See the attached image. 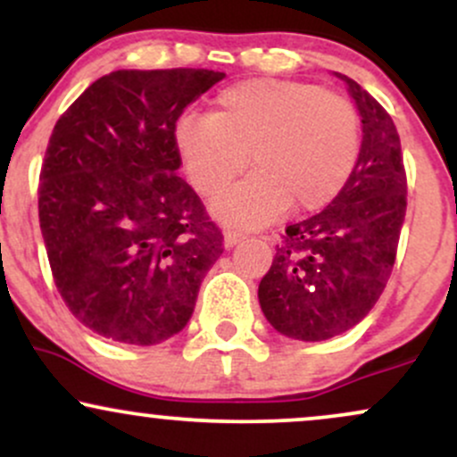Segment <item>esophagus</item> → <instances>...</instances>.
Instances as JSON below:
<instances>
[{
	"label": "esophagus",
	"instance_id": "34e87169",
	"mask_svg": "<svg viewBox=\"0 0 457 457\" xmlns=\"http://www.w3.org/2000/svg\"><path fill=\"white\" fill-rule=\"evenodd\" d=\"M240 238H245V234L236 232V229H232V228L225 229V234H223V243H225V246H228V249H229V246H234L236 243H238Z\"/></svg>",
	"mask_w": 457,
	"mask_h": 457
}]
</instances>
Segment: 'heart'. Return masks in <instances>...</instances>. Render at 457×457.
Returning a JSON list of instances; mask_svg holds the SVG:
<instances>
[{
	"label": "heart",
	"instance_id": "heart-1",
	"mask_svg": "<svg viewBox=\"0 0 457 457\" xmlns=\"http://www.w3.org/2000/svg\"><path fill=\"white\" fill-rule=\"evenodd\" d=\"M176 152L199 195L219 197V217L258 225L292 204L324 208L342 193L361 154V118L348 98L313 83L249 79L217 94L211 115L176 124Z\"/></svg>",
	"mask_w": 457,
	"mask_h": 457
}]
</instances>
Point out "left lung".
I'll return each instance as SVG.
<instances>
[{"mask_svg":"<svg viewBox=\"0 0 457 457\" xmlns=\"http://www.w3.org/2000/svg\"><path fill=\"white\" fill-rule=\"evenodd\" d=\"M335 75L348 83L363 122L359 161L324 211L287 225L258 287L266 320L301 342L342 335L371 312L406 217V170L391 115L354 79Z\"/></svg>","mask_w":457,"mask_h":457,"instance_id":"8db88e82","label":"left lung"}]
</instances>
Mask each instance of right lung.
<instances>
[{
    "label": "right lung",
    "instance_id": "1",
    "mask_svg": "<svg viewBox=\"0 0 457 457\" xmlns=\"http://www.w3.org/2000/svg\"><path fill=\"white\" fill-rule=\"evenodd\" d=\"M206 68L115 71L57 120L38 185L62 301L112 342L152 345L187 327L221 228L178 176L182 112L221 81Z\"/></svg>",
    "mask_w": 457,
    "mask_h": 457
}]
</instances>
